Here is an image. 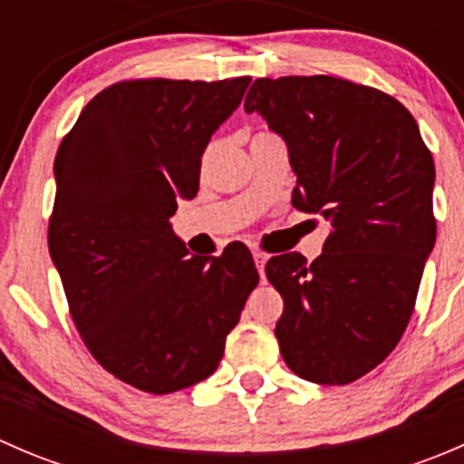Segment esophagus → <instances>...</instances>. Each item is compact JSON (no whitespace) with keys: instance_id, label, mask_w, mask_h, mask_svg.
<instances>
[{"instance_id":"obj_1","label":"esophagus","mask_w":464,"mask_h":464,"mask_svg":"<svg viewBox=\"0 0 464 464\" xmlns=\"http://www.w3.org/2000/svg\"><path fill=\"white\" fill-rule=\"evenodd\" d=\"M254 260H256V266H258L262 280H265V262H266V254H262V251L256 249V251H254Z\"/></svg>"}]
</instances>
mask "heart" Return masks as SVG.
Listing matches in <instances>:
<instances>
[{
  "label": "heart",
  "mask_w": 464,
  "mask_h": 464,
  "mask_svg": "<svg viewBox=\"0 0 464 464\" xmlns=\"http://www.w3.org/2000/svg\"><path fill=\"white\" fill-rule=\"evenodd\" d=\"M262 134H266V132H260V134H256V137H262Z\"/></svg>",
  "instance_id": "b5f03b06"
}]
</instances>
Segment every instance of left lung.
Here are the masks:
<instances>
[{
  "label": "left lung",
  "mask_w": 464,
  "mask_h": 464,
  "mask_svg": "<svg viewBox=\"0 0 464 464\" xmlns=\"http://www.w3.org/2000/svg\"><path fill=\"white\" fill-rule=\"evenodd\" d=\"M245 110L287 143L292 204L332 224L312 265L283 254L265 266L285 303L280 354L298 377L343 386L392 353L413 314L435 245L433 157L400 101L343 78H258Z\"/></svg>",
  "instance_id": "left-lung-1"
}]
</instances>
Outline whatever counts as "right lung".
<instances>
[{
    "instance_id": "obj_1",
    "label": "right lung",
    "mask_w": 464,
    "mask_h": 464,
    "mask_svg": "<svg viewBox=\"0 0 464 464\" xmlns=\"http://www.w3.org/2000/svg\"><path fill=\"white\" fill-rule=\"evenodd\" d=\"M249 82H116L55 154L49 254L69 312L93 359L139 391L168 395L213 375L260 280L245 246L202 260L170 227Z\"/></svg>"
}]
</instances>
